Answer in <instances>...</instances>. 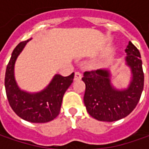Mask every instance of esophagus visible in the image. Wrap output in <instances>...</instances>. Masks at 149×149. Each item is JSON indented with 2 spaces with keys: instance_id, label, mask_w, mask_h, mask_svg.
I'll use <instances>...</instances> for the list:
<instances>
[{
  "instance_id": "1",
  "label": "esophagus",
  "mask_w": 149,
  "mask_h": 149,
  "mask_svg": "<svg viewBox=\"0 0 149 149\" xmlns=\"http://www.w3.org/2000/svg\"><path fill=\"white\" fill-rule=\"evenodd\" d=\"M81 78H82V74L79 71L75 72V74H74V80H79Z\"/></svg>"
}]
</instances>
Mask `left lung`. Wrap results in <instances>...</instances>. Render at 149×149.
I'll return each mask as SVG.
<instances>
[{
  "instance_id": "left-lung-1",
  "label": "left lung",
  "mask_w": 149,
  "mask_h": 149,
  "mask_svg": "<svg viewBox=\"0 0 149 149\" xmlns=\"http://www.w3.org/2000/svg\"><path fill=\"white\" fill-rule=\"evenodd\" d=\"M126 65L132 73L127 89H115L111 84L108 70L85 71L84 102L90 116L99 121L113 122L128 116L137 106L143 89L144 74L139 49L129 41L125 49Z\"/></svg>"
}]
</instances>
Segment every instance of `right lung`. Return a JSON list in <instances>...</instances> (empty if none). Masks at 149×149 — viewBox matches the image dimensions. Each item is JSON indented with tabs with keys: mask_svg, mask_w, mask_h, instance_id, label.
Segmentation results:
<instances>
[{
	"mask_svg": "<svg viewBox=\"0 0 149 149\" xmlns=\"http://www.w3.org/2000/svg\"><path fill=\"white\" fill-rule=\"evenodd\" d=\"M31 40L18 44L12 52L6 70V93L11 109L19 117L31 123H46L59 115L63 96L73 83L74 74L66 77L55 74L49 85L38 93L31 94L21 90L15 79V63Z\"/></svg>",
	"mask_w": 149,
	"mask_h": 149,
	"instance_id": "obj_1",
	"label": "right lung"
}]
</instances>
